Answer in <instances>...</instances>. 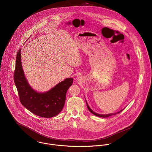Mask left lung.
I'll list each match as a JSON object with an SVG mask.
<instances>
[{
  "instance_id": "1",
  "label": "left lung",
  "mask_w": 152,
  "mask_h": 152,
  "mask_svg": "<svg viewBox=\"0 0 152 152\" xmlns=\"http://www.w3.org/2000/svg\"><path fill=\"white\" fill-rule=\"evenodd\" d=\"M86 102H87V101H86ZM87 106L88 109V110H89V111H90L92 114H94V115H96V116H97L102 117V118H107V117H109V116H112V115H116V114H117V113H119L121 112H122V110H120V111H119V112H116V113H110V114H106V115H101V114L96 113L94 112V111H92V110L89 107V106H88V105L87 102Z\"/></svg>"
}]
</instances>
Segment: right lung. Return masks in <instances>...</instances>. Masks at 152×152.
Returning a JSON list of instances; mask_svg holds the SVG:
<instances>
[{"label": "right lung", "instance_id": "right-lung-1", "mask_svg": "<svg viewBox=\"0 0 152 152\" xmlns=\"http://www.w3.org/2000/svg\"><path fill=\"white\" fill-rule=\"evenodd\" d=\"M20 48L17 53L14 71V81L22 105L37 116L51 118L63 108L66 91L73 83L72 78H66L45 93H39L28 85L24 77L21 63Z\"/></svg>", "mask_w": 152, "mask_h": 152}]
</instances>
